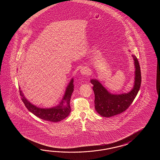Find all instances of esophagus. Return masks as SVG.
<instances>
[{
  "mask_svg": "<svg viewBox=\"0 0 160 160\" xmlns=\"http://www.w3.org/2000/svg\"><path fill=\"white\" fill-rule=\"evenodd\" d=\"M80 72L81 73L82 75H88L90 73V70L87 68H82L80 70Z\"/></svg>",
  "mask_w": 160,
  "mask_h": 160,
  "instance_id": "obj_1",
  "label": "esophagus"
}]
</instances>
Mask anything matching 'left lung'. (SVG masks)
Returning a JSON list of instances; mask_svg holds the SVG:
<instances>
[{
	"label": "left lung",
	"mask_w": 160,
	"mask_h": 160,
	"mask_svg": "<svg viewBox=\"0 0 160 160\" xmlns=\"http://www.w3.org/2000/svg\"><path fill=\"white\" fill-rule=\"evenodd\" d=\"M135 65L134 85L132 90L128 93L112 94L96 79H92V89L95 95V110L105 117H110L123 112L132 103L139 91L141 83V74L139 62L135 55H132Z\"/></svg>",
	"instance_id": "8db88e82"
}]
</instances>
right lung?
<instances>
[{
  "label": "right lung",
  "instance_id": "obj_1",
  "mask_svg": "<svg viewBox=\"0 0 160 160\" xmlns=\"http://www.w3.org/2000/svg\"><path fill=\"white\" fill-rule=\"evenodd\" d=\"M73 82L74 80L72 78L70 82L66 88L65 95L63 96V98L62 99L60 104L56 107L49 109L39 108L31 103L30 102L24 97L23 92L21 90L20 87L19 88L22 100L24 103V105L26 107V108L28 110V111H30L31 112L34 114L35 116L39 117L41 119L56 122L65 119L71 112L70 101L71 99L72 93L74 91V86ZM65 102L66 103L65 106L64 105Z\"/></svg>",
  "mask_w": 160,
  "mask_h": 160
}]
</instances>
